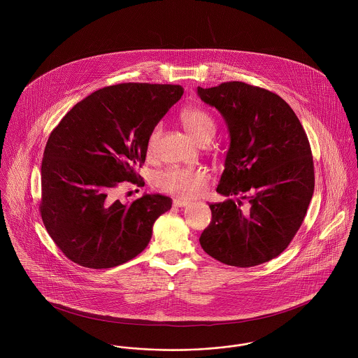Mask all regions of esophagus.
<instances>
[{
  "label": "esophagus",
  "instance_id": "obj_1",
  "mask_svg": "<svg viewBox=\"0 0 358 358\" xmlns=\"http://www.w3.org/2000/svg\"><path fill=\"white\" fill-rule=\"evenodd\" d=\"M189 203H190V201H187L185 199H174V200H173V205L177 206V208L187 206V205H189Z\"/></svg>",
  "mask_w": 358,
  "mask_h": 358
}]
</instances>
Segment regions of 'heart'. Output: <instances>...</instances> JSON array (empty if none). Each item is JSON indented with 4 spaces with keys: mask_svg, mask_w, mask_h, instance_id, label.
I'll return each mask as SVG.
<instances>
[{
    "mask_svg": "<svg viewBox=\"0 0 358 358\" xmlns=\"http://www.w3.org/2000/svg\"><path fill=\"white\" fill-rule=\"evenodd\" d=\"M181 120L187 130L200 145L208 143L216 133V123L213 118L201 108H187L181 114ZM161 133V124H157L152 130L148 148L153 150L155 142ZM209 182V174L203 169H187L171 166L161 171L155 184L162 192L177 194L184 199L199 196Z\"/></svg>",
    "mask_w": 358,
    "mask_h": 358,
    "instance_id": "heart-1",
    "label": "heart"
}]
</instances>
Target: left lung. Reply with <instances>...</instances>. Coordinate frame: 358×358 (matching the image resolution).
<instances>
[{
    "mask_svg": "<svg viewBox=\"0 0 358 358\" xmlns=\"http://www.w3.org/2000/svg\"><path fill=\"white\" fill-rule=\"evenodd\" d=\"M197 95L222 114L229 133L216 189L228 199L209 204L212 222L200 244L228 266L266 263L287 248L313 197L314 164L306 133L289 104L264 88L228 82L197 87Z\"/></svg>",
    "mask_w": 358,
    "mask_h": 358,
    "instance_id": "8db88e82",
    "label": "left lung"
}]
</instances>
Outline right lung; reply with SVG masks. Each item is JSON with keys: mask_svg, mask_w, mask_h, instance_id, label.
<instances>
[{"mask_svg": "<svg viewBox=\"0 0 358 358\" xmlns=\"http://www.w3.org/2000/svg\"><path fill=\"white\" fill-rule=\"evenodd\" d=\"M184 94L181 85L122 83L76 103L48 138L41 164V219L62 252L88 268L139 255L171 199L145 193L114 201L123 181L139 184L154 127Z\"/></svg>", "mask_w": 358, "mask_h": 358, "instance_id": "right-lung-1", "label": "right lung"}]
</instances>
